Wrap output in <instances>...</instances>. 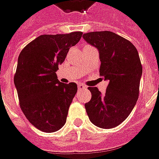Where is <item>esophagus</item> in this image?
I'll use <instances>...</instances> for the list:
<instances>
[{
  "label": "esophagus",
  "instance_id": "esophagus-1",
  "mask_svg": "<svg viewBox=\"0 0 159 159\" xmlns=\"http://www.w3.org/2000/svg\"><path fill=\"white\" fill-rule=\"evenodd\" d=\"M86 89V86L83 84H78V90H83Z\"/></svg>",
  "mask_w": 159,
  "mask_h": 159
}]
</instances>
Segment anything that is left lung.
Here are the masks:
<instances>
[{
    "label": "left lung",
    "instance_id": "left-lung-1",
    "mask_svg": "<svg viewBox=\"0 0 159 159\" xmlns=\"http://www.w3.org/2000/svg\"><path fill=\"white\" fill-rule=\"evenodd\" d=\"M96 48L100 59V75L109 81L106 93L89 87L92 93L85 104L91 123L101 129L115 128L126 119L139 97L142 66L135 47L111 31H95L83 36Z\"/></svg>",
    "mask_w": 159,
    "mask_h": 159
}]
</instances>
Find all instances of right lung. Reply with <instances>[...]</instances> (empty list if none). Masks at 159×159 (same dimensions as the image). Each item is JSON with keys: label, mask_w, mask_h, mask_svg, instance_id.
<instances>
[{"label": "right lung", "mask_w": 159, "mask_h": 159, "mask_svg": "<svg viewBox=\"0 0 159 159\" xmlns=\"http://www.w3.org/2000/svg\"><path fill=\"white\" fill-rule=\"evenodd\" d=\"M82 35L81 31L42 35L19 54L14 84L20 107L30 123L41 131L55 132L66 123L77 85L60 83L55 72Z\"/></svg>", "instance_id": "add662e5"}]
</instances>
